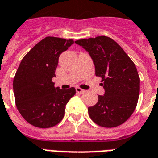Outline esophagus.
Returning <instances> with one entry per match:
<instances>
[{
	"mask_svg": "<svg viewBox=\"0 0 158 158\" xmlns=\"http://www.w3.org/2000/svg\"><path fill=\"white\" fill-rule=\"evenodd\" d=\"M75 89H76V92H77V93H79V94H84V93H85V89H82L79 88V87H76Z\"/></svg>",
	"mask_w": 158,
	"mask_h": 158,
	"instance_id": "34e87169",
	"label": "esophagus"
}]
</instances>
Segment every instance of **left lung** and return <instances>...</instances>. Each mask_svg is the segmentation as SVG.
<instances>
[{
  "mask_svg": "<svg viewBox=\"0 0 158 158\" xmlns=\"http://www.w3.org/2000/svg\"><path fill=\"white\" fill-rule=\"evenodd\" d=\"M93 59L95 74L101 78L104 95L88 108L89 115L98 126L115 127L127 121L135 110L140 78L135 64L112 38L100 36L75 41Z\"/></svg>",
  "mask_w": 158,
  "mask_h": 158,
  "instance_id": "obj_1",
  "label": "left lung"
}]
</instances>
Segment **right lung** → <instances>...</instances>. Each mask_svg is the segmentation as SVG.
Returning <instances> with one entry per match:
<instances>
[{
  "mask_svg": "<svg viewBox=\"0 0 158 158\" xmlns=\"http://www.w3.org/2000/svg\"><path fill=\"white\" fill-rule=\"evenodd\" d=\"M73 43V39L47 37L23 58L13 79L16 106L26 121L39 128L54 127L63 120L65 106L75 89L54 87L58 58Z\"/></svg>",
  "mask_w": 158,
  "mask_h": 158,
  "instance_id": "add662e5",
  "label": "right lung"
}]
</instances>
